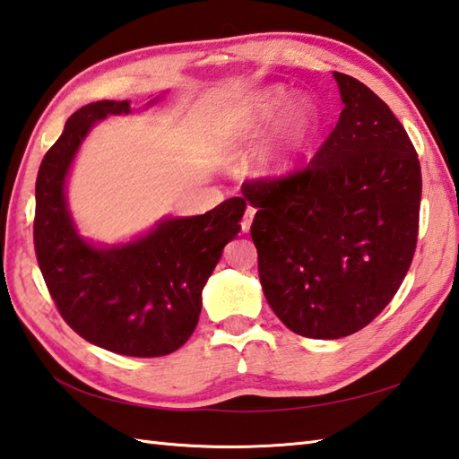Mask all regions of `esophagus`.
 Instances as JSON below:
<instances>
[{
	"mask_svg": "<svg viewBox=\"0 0 459 459\" xmlns=\"http://www.w3.org/2000/svg\"><path fill=\"white\" fill-rule=\"evenodd\" d=\"M255 209L253 206H248V209L245 211V214H242V221H240V227H242V232H248L250 230V224H253L255 221Z\"/></svg>",
	"mask_w": 459,
	"mask_h": 459,
	"instance_id": "1",
	"label": "esophagus"
}]
</instances>
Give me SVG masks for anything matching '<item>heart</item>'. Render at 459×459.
<instances>
[{
	"mask_svg": "<svg viewBox=\"0 0 459 459\" xmlns=\"http://www.w3.org/2000/svg\"><path fill=\"white\" fill-rule=\"evenodd\" d=\"M289 91L284 87H273L268 91L260 93L253 103L248 105L240 117H237L235 125L230 127V133L235 139H253L256 134L264 133L271 125L282 115V111L289 105ZM316 123V111L308 103L296 105L292 113L289 115V123H286V134L282 147L274 152L273 160L276 165L289 163L290 157L299 151L304 141L308 139V134L314 129Z\"/></svg>",
	"mask_w": 459,
	"mask_h": 459,
	"instance_id": "obj_1",
	"label": "heart"
}]
</instances>
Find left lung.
<instances>
[{
    "mask_svg": "<svg viewBox=\"0 0 459 459\" xmlns=\"http://www.w3.org/2000/svg\"><path fill=\"white\" fill-rule=\"evenodd\" d=\"M334 79L344 109L308 165L242 185L258 276L286 328L350 336L398 292L416 253L421 170L406 129L360 81Z\"/></svg>",
    "mask_w": 459,
    "mask_h": 459,
    "instance_id": "obj_1",
    "label": "left lung"
}]
</instances>
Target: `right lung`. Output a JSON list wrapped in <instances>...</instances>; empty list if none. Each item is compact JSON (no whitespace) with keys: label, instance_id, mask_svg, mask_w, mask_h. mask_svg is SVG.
<instances>
[{"label":"right lung","instance_id":"right-lung-1","mask_svg":"<svg viewBox=\"0 0 459 459\" xmlns=\"http://www.w3.org/2000/svg\"><path fill=\"white\" fill-rule=\"evenodd\" d=\"M129 111V101H97L69 117L35 181L33 245L53 302L81 338L115 354L155 358L191 338L203 286L238 235L247 201L235 196L199 217L165 219L129 245L85 242L65 203L71 160L99 119Z\"/></svg>","mask_w":459,"mask_h":459}]
</instances>
